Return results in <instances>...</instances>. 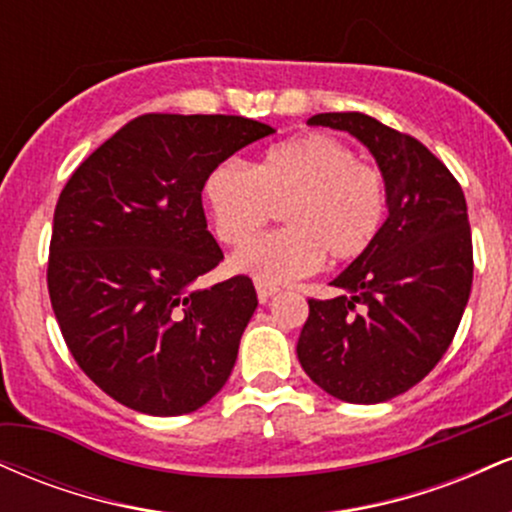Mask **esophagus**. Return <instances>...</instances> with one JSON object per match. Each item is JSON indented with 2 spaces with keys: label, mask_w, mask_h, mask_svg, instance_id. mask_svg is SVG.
I'll list each match as a JSON object with an SVG mask.
<instances>
[{
  "label": "esophagus",
  "mask_w": 512,
  "mask_h": 512,
  "mask_svg": "<svg viewBox=\"0 0 512 512\" xmlns=\"http://www.w3.org/2000/svg\"><path fill=\"white\" fill-rule=\"evenodd\" d=\"M279 289L276 286H269V284H262V281H257V298H260V303H267L269 298H274Z\"/></svg>",
  "instance_id": "34e87169"
}]
</instances>
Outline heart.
<instances>
[{"label": "heart", "mask_w": 512, "mask_h": 512, "mask_svg": "<svg viewBox=\"0 0 512 512\" xmlns=\"http://www.w3.org/2000/svg\"><path fill=\"white\" fill-rule=\"evenodd\" d=\"M204 202L223 243L240 245L285 209L287 228L233 255L238 272L279 286L313 274L325 255L351 262L378 240L387 216L383 173L327 134L276 144L255 168L223 161L204 180Z\"/></svg>", "instance_id": "heart-1"}]
</instances>
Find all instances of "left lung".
<instances>
[{"label": "left lung", "instance_id": "8db88e82", "mask_svg": "<svg viewBox=\"0 0 512 512\" xmlns=\"http://www.w3.org/2000/svg\"><path fill=\"white\" fill-rule=\"evenodd\" d=\"M349 132L387 185V219L366 255L310 298L296 354L327 395L378 404L424 380L455 337L472 291V231L460 182L424 144L363 113H320Z\"/></svg>", "mask_w": 512, "mask_h": 512}]
</instances>
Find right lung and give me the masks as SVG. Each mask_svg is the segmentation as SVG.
Segmentation results:
<instances>
[{
  "label": "right lung",
  "mask_w": 512,
  "mask_h": 512,
  "mask_svg": "<svg viewBox=\"0 0 512 512\" xmlns=\"http://www.w3.org/2000/svg\"><path fill=\"white\" fill-rule=\"evenodd\" d=\"M269 134L238 115H142L64 185L52 310L79 368L125 407L190 414L226 385L257 293L248 276L195 289L223 260L202 190L219 163Z\"/></svg>",
  "instance_id": "1"
}]
</instances>
